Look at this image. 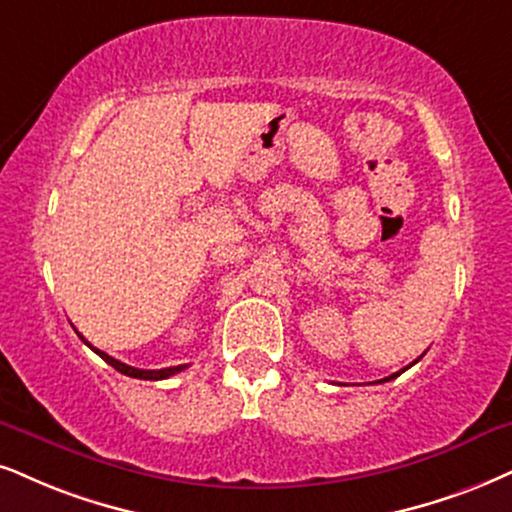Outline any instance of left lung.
I'll return each instance as SVG.
<instances>
[{
    "instance_id": "1",
    "label": "left lung",
    "mask_w": 512,
    "mask_h": 512,
    "mask_svg": "<svg viewBox=\"0 0 512 512\" xmlns=\"http://www.w3.org/2000/svg\"><path fill=\"white\" fill-rule=\"evenodd\" d=\"M418 361H420V358H418ZM418 361H415V363H418ZM410 365H413V363H410ZM410 365H408V368H410ZM408 368H403V370H408ZM403 370H399V372H394V375H389V377H384V380H377V382H389V380H394V377H399L401 375V372Z\"/></svg>"
}]
</instances>
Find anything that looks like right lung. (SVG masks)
I'll use <instances>...</instances> for the list:
<instances>
[{
  "instance_id": "1",
  "label": "right lung",
  "mask_w": 512,
  "mask_h": 512,
  "mask_svg": "<svg viewBox=\"0 0 512 512\" xmlns=\"http://www.w3.org/2000/svg\"><path fill=\"white\" fill-rule=\"evenodd\" d=\"M78 337H80L82 342H85L87 346H90V349H92L94 353H97V356H102L104 361L111 365V368H116L118 372H123V375H128V377H137V380H166V377L178 375V372H182V370L187 368V365H173V368H163V370H140V368H132V365H125V363H121V361H116V358L109 356V353L94 349V346H92L90 342H87V339L82 337V334H78Z\"/></svg>"
}]
</instances>
